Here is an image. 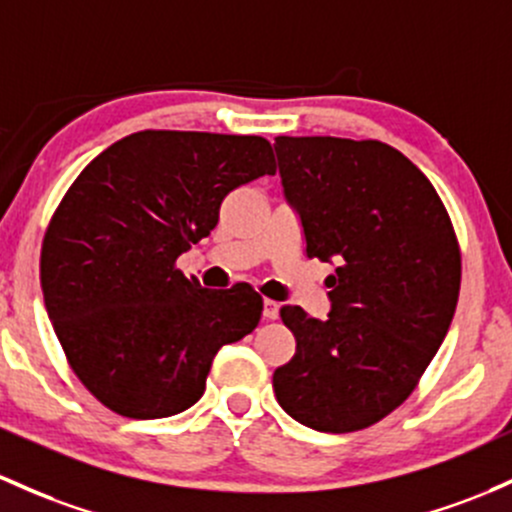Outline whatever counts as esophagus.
Instances as JSON below:
<instances>
[{"mask_svg":"<svg viewBox=\"0 0 512 512\" xmlns=\"http://www.w3.org/2000/svg\"><path fill=\"white\" fill-rule=\"evenodd\" d=\"M262 316H265L267 320H277L279 318V303L272 299H265V303H262Z\"/></svg>","mask_w":512,"mask_h":512,"instance_id":"obj_1","label":"esophagus"}]
</instances>
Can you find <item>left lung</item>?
<instances>
[{"label": "left lung", "mask_w": 512, "mask_h": 512, "mask_svg": "<svg viewBox=\"0 0 512 512\" xmlns=\"http://www.w3.org/2000/svg\"><path fill=\"white\" fill-rule=\"evenodd\" d=\"M306 255L330 262V313L284 306L296 352L272 376L306 428L355 432L401 406L440 350L462 282L457 235L430 179L391 145L274 138Z\"/></svg>", "instance_id": "obj_1"}]
</instances>
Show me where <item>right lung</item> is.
I'll return each mask as SVG.
<instances>
[{
	"mask_svg": "<svg viewBox=\"0 0 512 512\" xmlns=\"http://www.w3.org/2000/svg\"><path fill=\"white\" fill-rule=\"evenodd\" d=\"M274 172L260 136L140 131L67 189L43 238V301L72 372L106 408L136 420L187 411L218 350L260 323L250 284L204 289L174 265L233 189Z\"/></svg>",
	"mask_w": 512,
	"mask_h": 512,
	"instance_id": "obj_1",
	"label": "right lung"
}]
</instances>
